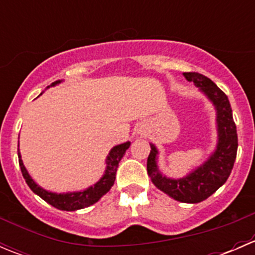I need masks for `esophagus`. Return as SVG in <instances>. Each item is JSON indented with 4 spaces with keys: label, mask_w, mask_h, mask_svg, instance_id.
Wrapping results in <instances>:
<instances>
[{
    "label": "esophagus",
    "mask_w": 255,
    "mask_h": 255,
    "mask_svg": "<svg viewBox=\"0 0 255 255\" xmlns=\"http://www.w3.org/2000/svg\"><path fill=\"white\" fill-rule=\"evenodd\" d=\"M143 130H144L143 128H139V133H140V132H143Z\"/></svg>",
    "instance_id": "1"
}]
</instances>
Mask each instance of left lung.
Segmentation results:
<instances>
[{
    "mask_svg": "<svg viewBox=\"0 0 255 255\" xmlns=\"http://www.w3.org/2000/svg\"><path fill=\"white\" fill-rule=\"evenodd\" d=\"M187 81L194 82L200 92L207 97L216 110L217 144L207 160L180 179L163 175L158 166L159 150L150 143V154L146 170L151 182L160 191L185 204H197L217 191L230 176L237 156V128L233 121L232 109L225 92L206 76L199 73H184Z\"/></svg>",
    "mask_w": 255,
    "mask_h": 255,
    "instance_id": "obj_1",
    "label": "left lung"
}]
</instances>
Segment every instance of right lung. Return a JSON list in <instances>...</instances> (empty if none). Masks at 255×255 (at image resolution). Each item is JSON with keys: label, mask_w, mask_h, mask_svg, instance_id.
I'll use <instances>...</instances> for the list:
<instances>
[{"label": "right lung", "mask_w": 255, "mask_h": 255, "mask_svg": "<svg viewBox=\"0 0 255 255\" xmlns=\"http://www.w3.org/2000/svg\"><path fill=\"white\" fill-rule=\"evenodd\" d=\"M60 82L61 80H58V81L53 82L50 86H48L47 89L51 86H55V85L60 84ZM129 145L130 142H126L122 144H118V145H115L111 150H110L109 155H107L106 158V170H105L104 175H102L101 179H100L96 184L92 185V186H89L87 189L81 190V191L63 192V194L48 191V190L39 186V185L32 179V176L29 175V173H28L27 169H25L24 164H23L19 149H18V160H19L22 175L24 177L28 186L30 187V190H32L34 194H37L38 196L42 197L44 201H47L49 205L58 208V210L76 211L96 204L104 195H106L107 192L111 190L113 184H115L116 171H117L118 163H120L121 159L123 158L126 150L129 148Z\"/></svg>", "instance_id": "add662e5"}]
</instances>
